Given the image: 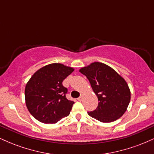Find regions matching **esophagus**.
<instances>
[{"instance_id": "obj_1", "label": "esophagus", "mask_w": 154, "mask_h": 154, "mask_svg": "<svg viewBox=\"0 0 154 154\" xmlns=\"http://www.w3.org/2000/svg\"><path fill=\"white\" fill-rule=\"evenodd\" d=\"M82 98H83V95H80V96H79V98H77V100H79V101H81V100H82Z\"/></svg>"}]
</instances>
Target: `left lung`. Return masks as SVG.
<instances>
[{"instance_id": "1", "label": "left lung", "mask_w": 154, "mask_h": 154, "mask_svg": "<svg viewBox=\"0 0 154 154\" xmlns=\"http://www.w3.org/2000/svg\"><path fill=\"white\" fill-rule=\"evenodd\" d=\"M79 72L87 77L99 101L96 109L88 114L101 122H111L121 117L130 101L126 81L103 63H92Z\"/></svg>"}]
</instances>
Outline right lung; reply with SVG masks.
I'll return each mask as SVG.
<instances>
[{"instance_id": "obj_1", "label": "right lung", "mask_w": 154, "mask_h": 154, "mask_svg": "<svg viewBox=\"0 0 154 154\" xmlns=\"http://www.w3.org/2000/svg\"><path fill=\"white\" fill-rule=\"evenodd\" d=\"M73 71L61 63H51L32 76L25 87L26 105L39 122L56 123L69 116L75 102L66 98L68 90L62 82Z\"/></svg>"}]
</instances>
